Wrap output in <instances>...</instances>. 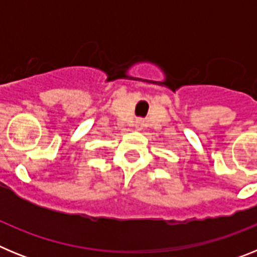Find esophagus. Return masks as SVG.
Instances as JSON below:
<instances>
[{"instance_id": "esophagus-1", "label": "esophagus", "mask_w": 257, "mask_h": 257, "mask_svg": "<svg viewBox=\"0 0 257 257\" xmlns=\"http://www.w3.org/2000/svg\"><path fill=\"white\" fill-rule=\"evenodd\" d=\"M139 124H140V122H138V126H139Z\"/></svg>"}]
</instances>
